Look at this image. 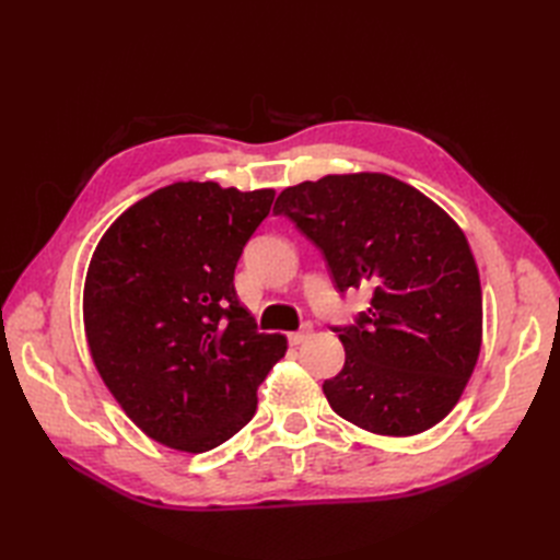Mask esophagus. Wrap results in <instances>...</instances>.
I'll return each instance as SVG.
<instances>
[{
    "label": "esophagus",
    "instance_id": "1",
    "mask_svg": "<svg viewBox=\"0 0 560 560\" xmlns=\"http://www.w3.org/2000/svg\"><path fill=\"white\" fill-rule=\"evenodd\" d=\"M313 334V327L311 325H306V327H303L301 331H292L290 336H287V341H290L292 346H301L303 341H306V338Z\"/></svg>",
    "mask_w": 560,
    "mask_h": 560
}]
</instances>
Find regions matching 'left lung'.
<instances>
[{"label":"left lung","mask_w":560,"mask_h":560,"mask_svg":"<svg viewBox=\"0 0 560 560\" xmlns=\"http://www.w3.org/2000/svg\"><path fill=\"white\" fill-rule=\"evenodd\" d=\"M273 212L322 252L338 292H371L352 325L331 327L346 348L343 369L322 385L331 409L389 436L446 418L481 350V282L465 233L378 173L290 186Z\"/></svg>","instance_id":"8db88e82"}]
</instances>
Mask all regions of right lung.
<instances>
[{
	"mask_svg": "<svg viewBox=\"0 0 560 560\" xmlns=\"http://www.w3.org/2000/svg\"><path fill=\"white\" fill-rule=\"evenodd\" d=\"M276 191L177 182L130 206L97 243L83 290L93 362L128 418L156 442L202 453L257 411L287 350L259 334L233 273Z\"/></svg>",
	"mask_w": 560,
	"mask_h": 560,
	"instance_id": "right-lung-1",
	"label": "right lung"
}]
</instances>
